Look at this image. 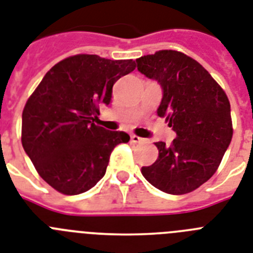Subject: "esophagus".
I'll return each mask as SVG.
<instances>
[{
	"instance_id": "obj_1",
	"label": "esophagus",
	"mask_w": 253,
	"mask_h": 253,
	"mask_svg": "<svg viewBox=\"0 0 253 253\" xmlns=\"http://www.w3.org/2000/svg\"><path fill=\"white\" fill-rule=\"evenodd\" d=\"M131 141H132V143H135V144H140V143H143L144 139L136 136V135H131Z\"/></svg>"
}]
</instances>
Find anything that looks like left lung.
Instances as JSON below:
<instances>
[{
  "instance_id": "obj_1",
  "label": "left lung",
  "mask_w": 253,
  "mask_h": 253,
  "mask_svg": "<svg viewBox=\"0 0 253 253\" xmlns=\"http://www.w3.org/2000/svg\"><path fill=\"white\" fill-rule=\"evenodd\" d=\"M136 64L162 88L157 114L166 117L176 132L171 145L156 143L158 158L141 173L167 194L193 192L216 172L231 141L228 96L198 61L179 51H157Z\"/></svg>"
}]
</instances>
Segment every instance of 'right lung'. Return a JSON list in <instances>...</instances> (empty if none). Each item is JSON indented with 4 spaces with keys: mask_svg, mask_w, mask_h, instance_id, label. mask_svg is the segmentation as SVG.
Segmentation results:
<instances>
[{
    "mask_svg": "<svg viewBox=\"0 0 253 253\" xmlns=\"http://www.w3.org/2000/svg\"><path fill=\"white\" fill-rule=\"evenodd\" d=\"M133 60L74 55L55 64L31 95L22 116V144L37 172L55 190L76 195L103 179L112 150L130 136L96 126L113 84Z\"/></svg>",
    "mask_w": 253,
    "mask_h": 253,
    "instance_id": "1",
    "label": "right lung"
}]
</instances>
